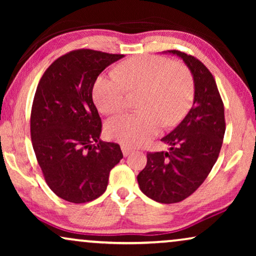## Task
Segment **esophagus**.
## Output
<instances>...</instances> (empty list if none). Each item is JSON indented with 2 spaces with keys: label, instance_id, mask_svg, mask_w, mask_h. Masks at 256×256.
Listing matches in <instances>:
<instances>
[{
  "label": "esophagus",
  "instance_id": "obj_1",
  "mask_svg": "<svg viewBox=\"0 0 256 256\" xmlns=\"http://www.w3.org/2000/svg\"><path fill=\"white\" fill-rule=\"evenodd\" d=\"M121 149H122V152H124V156H128L132 152V149L128 148V146H122Z\"/></svg>",
  "mask_w": 256,
  "mask_h": 256
}]
</instances>
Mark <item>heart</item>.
Listing matches in <instances>:
<instances>
[{
  "mask_svg": "<svg viewBox=\"0 0 256 256\" xmlns=\"http://www.w3.org/2000/svg\"><path fill=\"white\" fill-rule=\"evenodd\" d=\"M120 76L114 73L98 76L93 100L100 112L114 114L127 104L129 92H143L144 113H126L112 118L106 134L127 146L146 144L158 134L162 121L177 124L186 114L194 99V79L184 65L160 56H138L122 62Z\"/></svg>",
  "mask_w": 256,
  "mask_h": 256,
  "instance_id": "obj_1",
  "label": "heart"
}]
</instances>
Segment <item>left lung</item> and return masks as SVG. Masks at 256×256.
<instances>
[{"mask_svg": "<svg viewBox=\"0 0 256 256\" xmlns=\"http://www.w3.org/2000/svg\"><path fill=\"white\" fill-rule=\"evenodd\" d=\"M185 62L194 76V99L180 124L164 136L168 152H148L138 176L146 196L162 204L180 202L206 180L218 160L225 135L224 102L212 73L194 56L169 50Z\"/></svg>", "mask_w": 256, "mask_h": 256, "instance_id": "8db88e82", "label": "left lung"}]
</instances>
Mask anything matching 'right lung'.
I'll return each instance as SVG.
<instances>
[{
    "label": "right lung",
    "mask_w": 256,
    "mask_h": 256,
    "mask_svg": "<svg viewBox=\"0 0 256 256\" xmlns=\"http://www.w3.org/2000/svg\"><path fill=\"white\" fill-rule=\"evenodd\" d=\"M122 57L73 50L56 59L37 86L31 141L45 182L66 202L82 204L100 197L124 157L118 143L99 140L102 124L92 98L98 76Z\"/></svg>",
    "instance_id": "obj_1"
}]
</instances>
